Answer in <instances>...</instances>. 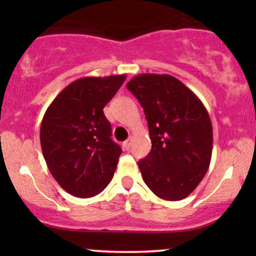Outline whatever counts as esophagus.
<instances>
[{"mask_svg":"<svg viewBox=\"0 0 256 256\" xmlns=\"http://www.w3.org/2000/svg\"><path fill=\"white\" fill-rule=\"evenodd\" d=\"M131 144H132V138L130 137L128 138V140H126L125 142H124V148H125V150H130V148H131Z\"/></svg>","mask_w":256,"mask_h":256,"instance_id":"esophagus-1","label":"esophagus"}]
</instances>
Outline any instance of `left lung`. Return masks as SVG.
Wrapping results in <instances>:
<instances>
[{
	"mask_svg": "<svg viewBox=\"0 0 256 256\" xmlns=\"http://www.w3.org/2000/svg\"><path fill=\"white\" fill-rule=\"evenodd\" d=\"M126 88L148 122L152 150L138 161L144 183L158 198L179 201L200 184L210 164L213 128L198 96L170 74L143 73Z\"/></svg>",
	"mask_w": 256,
	"mask_h": 256,
	"instance_id": "left-lung-1",
	"label": "left lung"
}]
</instances>
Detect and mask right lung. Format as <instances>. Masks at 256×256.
<instances>
[{"label": "right lung", "instance_id": "right-lung-1", "mask_svg": "<svg viewBox=\"0 0 256 256\" xmlns=\"http://www.w3.org/2000/svg\"><path fill=\"white\" fill-rule=\"evenodd\" d=\"M125 79V74L77 79L58 94L44 114V160L58 185L76 198L98 195L113 178L122 148L110 138V122L104 108Z\"/></svg>", "mask_w": 256, "mask_h": 256}]
</instances>
